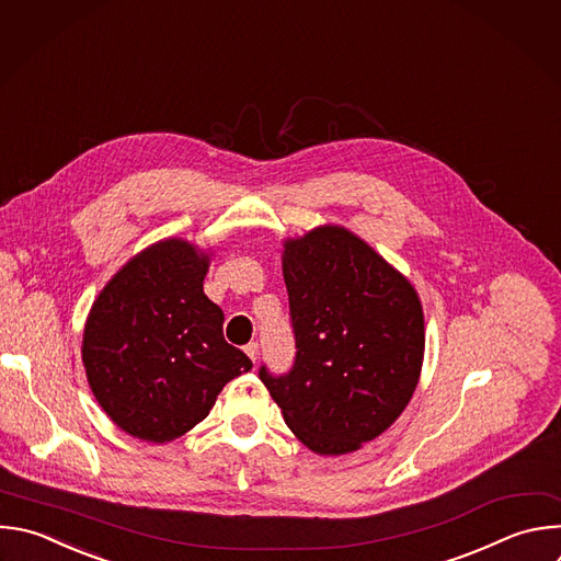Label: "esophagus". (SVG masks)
Returning a JSON list of instances; mask_svg holds the SVG:
<instances>
[{
  "mask_svg": "<svg viewBox=\"0 0 561 561\" xmlns=\"http://www.w3.org/2000/svg\"><path fill=\"white\" fill-rule=\"evenodd\" d=\"M244 352H247L249 358L255 363V358H257V354H260V345H257V343H249V345L244 347Z\"/></svg>",
  "mask_w": 561,
  "mask_h": 561,
  "instance_id": "34e87169",
  "label": "esophagus"
}]
</instances>
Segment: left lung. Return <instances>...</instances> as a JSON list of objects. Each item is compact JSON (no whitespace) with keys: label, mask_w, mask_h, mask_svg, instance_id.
Returning <instances> with one entry per match:
<instances>
[{"label":"left lung","mask_w":561,"mask_h":561,"mask_svg":"<svg viewBox=\"0 0 561 561\" xmlns=\"http://www.w3.org/2000/svg\"><path fill=\"white\" fill-rule=\"evenodd\" d=\"M282 271L297 356L260 379L290 432L319 456L379 438L408 408L425 356L423 304L412 282L339 225L284 240Z\"/></svg>","instance_id":"left-lung-1"}]
</instances>
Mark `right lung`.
I'll return each mask as SVG.
<instances>
[{
    "label": "right lung",
    "instance_id": "1",
    "mask_svg": "<svg viewBox=\"0 0 561 561\" xmlns=\"http://www.w3.org/2000/svg\"><path fill=\"white\" fill-rule=\"evenodd\" d=\"M211 251L164 238L129 257L94 299L81 358L96 403L125 434L171 443L207 419L222 388L253 367L225 341L205 295Z\"/></svg>",
    "mask_w": 561,
    "mask_h": 561
}]
</instances>
